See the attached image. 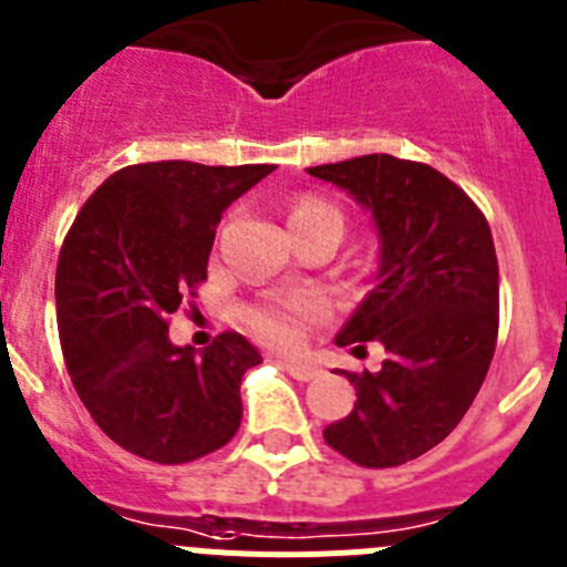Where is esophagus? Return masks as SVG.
<instances>
[{
  "instance_id": "obj_1",
  "label": "esophagus",
  "mask_w": 567,
  "mask_h": 567,
  "mask_svg": "<svg viewBox=\"0 0 567 567\" xmlns=\"http://www.w3.org/2000/svg\"><path fill=\"white\" fill-rule=\"evenodd\" d=\"M282 367L293 375L296 381H313L316 375H319V367L305 364V361H282Z\"/></svg>"
}]
</instances>
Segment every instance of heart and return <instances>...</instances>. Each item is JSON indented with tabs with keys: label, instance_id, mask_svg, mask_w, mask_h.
Instances as JSON below:
<instances>
[{
	"label": "heart",
	"instance_id": "1",
	"mask_svg": "<svg viewBox=\"0 0 567 567\" xmlns=\"http://www.w3.org/2000/svg\"><path fill=\"white\" fill-rule=\"evenodd\" d=\"M316 220H336L341 226L339 208L316 197H302L290 208V226ZM330 302L321 293H293L282 299H268L246 310V324L257 339L279 347V350H302L310 330L328 321Z\"/></svg>",
	"mask_w": 567,
	"mask_h": 567
}]
</instances>
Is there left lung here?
<instances>
[{
    "label": "left lung",
    "mask_w": 567,
    "mask_h": 567,
    "mask_svg": "<svg viewBox=\"0 0 567 567\" xmlns=\"http://www.w3.org/2000/svg\"><path fill=\"white\" fill-rule=\"evenodd\" d=\"M372 212L375 288L339 347L381 341V370L347 372L353 412L324 430L347 461L390 468L415 461L463 421L497 347L499 271L486 214L457 183L417 161L361 155L308 169Z\"/></svg>",
    "instance_id": "left-lung-1"
}]
</instances>
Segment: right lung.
Wrapping results in <instances>:
<instances>
[{"instance_id": "right-lung-1", "label": "right lung", "mask_w": 567, "mask_h": 567, "mask_svg": "<svg viewBox=\"0 0 567 567\" xmlns=\"http://www.w3.org/2000/svg\"><path fill=\"white\" fill-rule=\"evenodd\" d=\"M277 166L157 161L106 177L81 206L55 268L64 364L106 437L177 466L226 446L243 421L239 381L262 355L234 330L195 359L169 316L206 282L223 212Z\"/></svg>"}]
</instances>
